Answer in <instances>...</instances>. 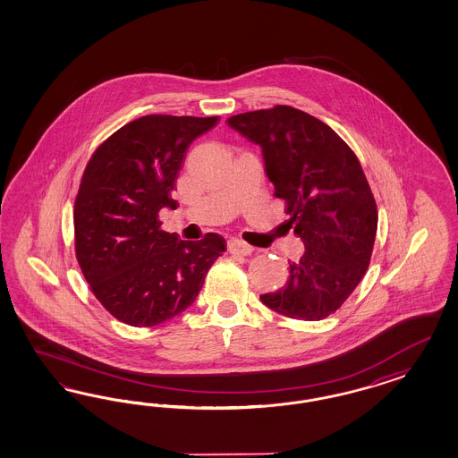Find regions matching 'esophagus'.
Returning a JSON list of instances; mask_svg holds the SVG:
<instances>
[{
    "instance_id": "34e87169",
    "label": "esophagus",
    "mask_w": 458,
    "mask_h": 458,
    "mask_svg": "<svg viewBox=\"0 0 458 458\" xmlns=\"http://www.w3.org/2000/svg\"><path fill=\"white\" fill-rule=\"evenodd\" d=\"M228 251L235 253V255H250L253 251V247H250L249 243H245L243 240L238 238H232L228 242Z\"/></svg>"
}]
</instances>
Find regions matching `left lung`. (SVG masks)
I'll list each match as a JSON object with an SVG mask.
<instances>
[{"label": "left lung", "instance_id": "8db88e82", "mask_svg": "<svg viewBox=\"0 0 458 458\" xmlns=\"http://www.w3.org/2000/svg\"><path fill=\"white\" fill-rule=\"evenodd\" d=\"M226 123L262 148L287 225L304 242L301 260L289 262L287 284L260 301L292 319L331 316L364 277L377 228L375 196L356 154L329 125L291 106Z\"/></svg>", "mask_w": 458, "mask_h": 458}]
</instances>
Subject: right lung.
<instances>
[{
	"label": "right lung",
	"instance_id": "obj_1",
	"mask_svg": "<svg viewBox=\"0 0 458 458\" xmlns=\"http://www.w3.org/2000/svg\"><path fill=\"white\" fill-rule=\"evenodd\" d=\"M218 117L144 115L106 139L83 171L75 198V255L112 316L153 327L193 304L226 242L207 233L184 242L161 230L186 151Z\"/></svg>",
	"mask_w": 458,
	"mask_h": 458
}]
</instances>
